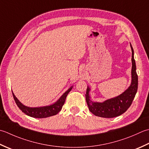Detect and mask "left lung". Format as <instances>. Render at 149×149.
I'll return each mask as SVG.
<instances>
[{"instance_id":"1","label":"left lung","mask_w":149,"mask_h":149,"mask_svg":"<svg viewBox=\"0 0 149 149\" xmlns=\"http://www.w3.org/2000/svg\"><path fill=\"white\" fill-rule=\"evenodd\" d=\"M132 50V80L128 89L115 98L105 100L104 102H94L90 98V88L87 86L86 94V102L89 111L96 116L111 118L122 114L132 104L138 90V78L136 73V66L134 58V50Z\"/></svg>"}]
</instances>
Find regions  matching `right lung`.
Wrapping results in <instances>:
<instances>
[{
    "mask_svg": "<svg viewBox=\"0 0 149 149\" xmlns=\"http://www.w3.org/2000/svg\"><path fill=\"white\" fill-rule=\"evenodd\" d=\"M72 88V86L69 88L68 91H66L63 94L62 96L55 103H54L53 104L39 107H27V106H25L17 98V97L15 96L13 92H12V93H13L15 103H16L18 107H19V108L24 113H25L28 116L33 118H44L56 115L61 111L62 106L65 103L66 97L68 96V93L71 91Z\"/></svg>",
    "mask_w": 149,
    "mask_h": 149,
    "instance_id": "add662e5",
    "label": "right lung"
}]
</instances>
